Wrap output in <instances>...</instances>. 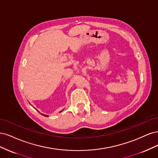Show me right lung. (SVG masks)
Here are the masks:
<instances>
[{"label":"right lung","instance_id":"1","mask_svg":"<svg viewBox=\"0 0 158 158\" xmlns=\"http://www.w3.org/2000/svg\"><path fill=\"white\" fill-rule=\"evenodd\" d=\"M42 115H44V116H47V115H44V114H42Z\"/></svg>","mask_w":158,"mask_h":158}]
</instances>
